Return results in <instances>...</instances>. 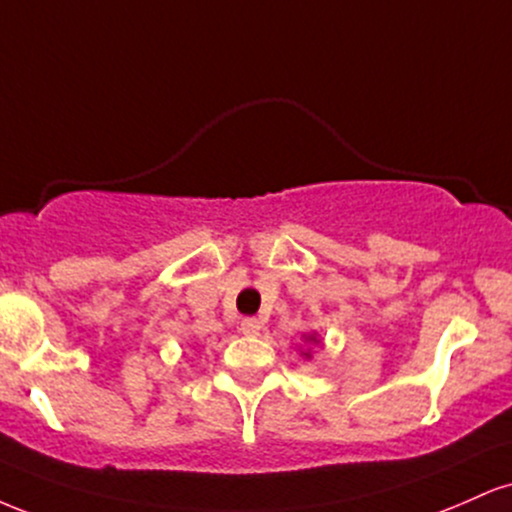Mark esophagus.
I'll use <instances>...</instances> for the list:
<instances>
[{
  "instance_id": "esophagus-1",
  "label": "esophagus",
  "mask_w": 512,
  "mask_h": 512,
  "mask_svg": "<svg viewBox=\"0 0 512 512\" xmlns=\"http://www.w3.org/2000/svg\"><path fill=\"white\" fill-rule=\"evenodd\" d=\"M260 330H262V322L257 320V317H245V320L240 322V332L250 334V337H252V334L260 332Z\"/></svg>"
}]
</instances>
